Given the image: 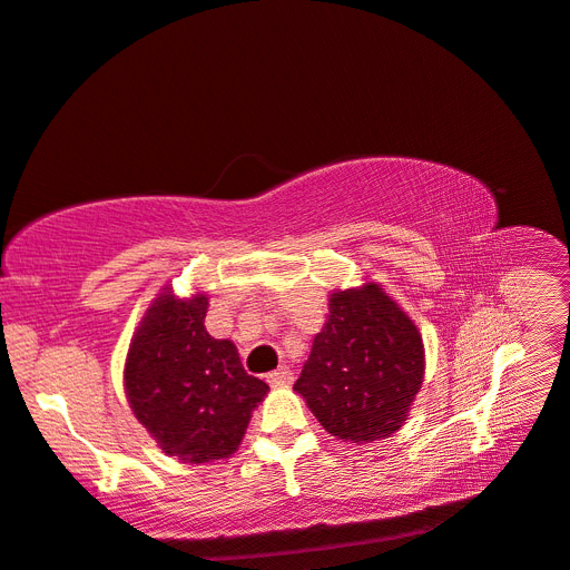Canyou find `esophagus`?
I'll use <instances>...</instances> for the list:
<instances>
[{
  "label": "esophagus",
  "mask_w": 570,
  "mask_h": 570,
  "mask_svg": "<svg viewBox=\"0 0 570 570\" xmlns=\"http://www.w3.org/2000/svg\"><path fill=\"white\" fill-rule=\"evenodd\" d=\"M267 382H269L272 386H288L291 382H294V372H291L288 367H279V370L269 372Z\"/></svg>",
  "instance_id": "obj_1"
}]
</instances>
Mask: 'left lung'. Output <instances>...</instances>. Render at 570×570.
I'll return each mask as SVG.
<instances>
[{
	"label": "left lung",
	"instance_id": "8db88e82",
	"mask_svg": "<svg viewBox=\"0 0 570 570\" xmlns=\"http://www.w3.org/2000/svg\"><path fill=\"white\" fill-rule=\"evenodd\" d=\"M294 392L341 442L392 436L425 380V346L409 313L382 284L334 288Z\"/></svg>",
	"mask_w": 570,
	"mask_h": 570
}]
</instances>
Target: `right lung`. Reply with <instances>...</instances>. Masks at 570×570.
<instances>
[{
	"label": "right lung",
	"instance_id": "obj_1",
	"mask_svg": "<svg viewBox=\"0 0 570 570\" xmlns=\"http://www.w3.org/2000/svg\"><path fill=\"white\" fill-rule=\"evenodd\" d=\"M205 291L176 296L167 284L128 344L124 392L140 425L167 456L213 463L238 451L269 386L248 375L236 344L205 330Z\"/></svg>",
	"mask_w": 570,
	"mask_h": 570
}]
</instances>
